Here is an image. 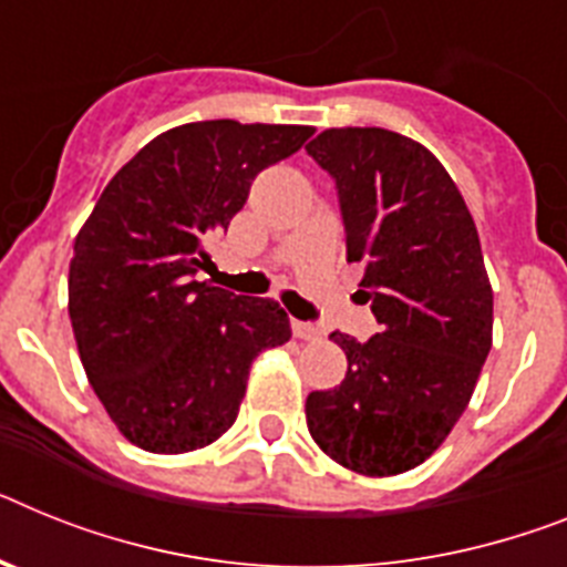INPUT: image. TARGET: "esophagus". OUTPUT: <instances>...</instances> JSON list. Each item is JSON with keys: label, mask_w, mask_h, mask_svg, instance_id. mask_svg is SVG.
I'll return each mask as SVG.
<instances>
[{"label": "esophagus", "mask_w": 567, "mask_h": 567, "mask_svg": "<svg viewBox=\"0 0 567 567\" xmlns=\"http://www.w3.org/2000/svg\"><path fill=\"white\" fill-rule=\"evenodd\" d=\"M291 331L297 340H320V334H322L320 328L311 326V322H302V320H293Z\"/></svg>", "instance_id": "obj_1"}]
</instances>
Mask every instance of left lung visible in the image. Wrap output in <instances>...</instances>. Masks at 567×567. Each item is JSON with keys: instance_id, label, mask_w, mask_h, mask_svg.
<instances>
[{"instance_id": "8db88e82", "label": "left lung", "mask_w": 567, "mask_h": 567, "mask_svg": "<svg viewBox=\"0 0 567 567\" xmlns=\"http://www.w3.org/2000/svg\"><path fill=\"white\" fill-rule=\"evenodd\" d=\"M340 193L349 261L380 334L334 331L349 372L311 392L308 432L351 473L398 475L444 444L493 346V288L482 241L444 164L380 126L326 130L306 146Z\"/></svg>"}]
</instances>
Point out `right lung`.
<instances>
[{"instance_id": "add662e5", "label": "right lung", "mask_w": 567, "mask_h": 567, "mask_svg": "<svg viewBox=\"0 0 567 567\" xmlns=\"http://www.w3.org/2000/svg\"><path fill=\"white\" fill-rule=\"evenodd\" d=\"M313 126L202 121L152 137L117 169L74 239L69 317L94 394L130 444L181 455L225 435L250 365L291 340L274 299L195 274L261 169Z\"/></svg>"}]
</instances>
